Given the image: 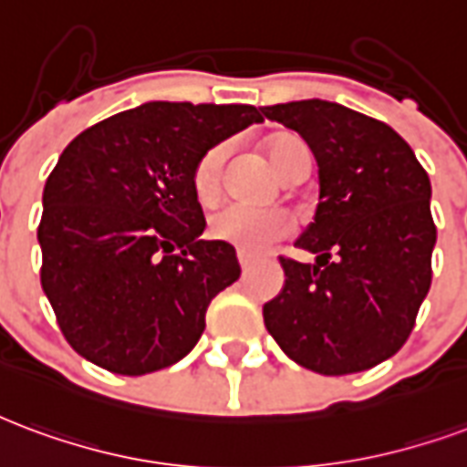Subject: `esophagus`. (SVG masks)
<instances>
[{"label": "esophagus", "instance_id": "1", "mask_svg": "<svg viewBox=\"0 0 467 467\" xmlns=\"http://www.w3.org/2000/svg\"><path fill=\"white\" fill-rule=\"evenodd\" d=\"M237 260H240V267H243V275H247V272H250V267H252L250 257H244V254H237Z\"/></svg>", "mask_w": 467, "mask_h": 467}]
</instances>
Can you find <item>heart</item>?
Wrapping results in <instances>:
<instances>
[{
    "label": "heart",
    "instance_id": "heart-1",
    "mask_svg": "<svg viewBox=\"0 0 467 467\" xmlns=\"http://www.w3.org/2000/svg\"><path fill=\"white\" fill-rule=\"evenodd\" d=\"M224 146H213L202 153L195 171H192V190L195 198L202 205H210L220 198L223 190V172H224ZM267 155L275 171L286 178L299 158L309 155L306 146L299 138L279 136L267 146ZM292 233V220L282 210H257V207L244 205H227L223 207L213 223H210V234L217 243H224L234 247L240 254L257 257L262 252H267L272 244L285 240Z\"/></svg>",
    "mask_w": 467,
    "mask_h": 467
}]
</instances>
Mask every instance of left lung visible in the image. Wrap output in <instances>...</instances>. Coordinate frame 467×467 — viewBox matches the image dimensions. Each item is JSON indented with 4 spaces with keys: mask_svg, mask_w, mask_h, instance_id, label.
I'll return each mask as SVG.
<instances>
[{
    "mask_svg": "<svg viewBox=\"0 0 467 467\" xmlns=\"http://www.w3.org/2000/svg\"><path fill=\"white\" fill-rule=\"evenodd\" d=\"M319 165V205L296 247L314 265L279 257L285 286L265 304V327L309 371H366L399 351L431 289L436 224L431 181L403 138L331 101L265 106Z\"/></svg>",
    "mask_w": 467,
    "mask_h": 467,
    "instance_id": "8db88e82",
    "label": "left lung"
}]
</instances>
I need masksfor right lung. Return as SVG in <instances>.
Returning a JSON list of instances; mask_svg holds the SVG:
<instances>
[{
    "label": "right lung",
    "mask_w": 467,
    "mask_h": 467,
    "mask_svg": "<svg viewBox=\"0 0 467 467\" xmlns=\"http://www.w3.org/2000/svg\"><path fill=\"white\" fill-rule=\"evenodd\" d=\"M244 103L150 101L86 128L44 185L41 286L91 364L143 376L188 357L207 304L240 277L234 247L200 240L192 171L262 123Z\"/></svg>",
    "instance_id": "add662e5"
}]
</instances>
